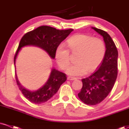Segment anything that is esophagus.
<instances>
[{
    "label": "esophagus",
    "mask_w": 129,
    "mask_h": 129,
    "mask_svg": "<svg viewBox=\"0 0 129 129\" xmlns=\"http://www.w3.org/2000/svg\"><path fill=\"white\" fill-rule=\"evenodd\" d=\"M67 79L68 80H70V81H73V80L76 79V78H73V77H71V76H68L67 77Z\"/></svg>",
    "instance_id": "esophagus-1"
}]
</instances>
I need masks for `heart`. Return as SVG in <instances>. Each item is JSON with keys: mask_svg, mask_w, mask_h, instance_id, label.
Segmentation results:
<instances>
[{"mask_svg": "<svg viewBox=\"0 0 129 129\" xmlns=\"http://www.w3.org/2000/svg\"><path fill=\"white\" fill-rule=\"evenodd\" d=\"M68 47L72 53H79L75 64L67 70V73L74 76H82L85 72H91L101 63L106 52V46L103 40L85 34L74 35L67 40ZM56 60L62 70L66 69L70 63L69 50L63 44L57 47Z\"/></svg>", "mask_w": 129, "mask_h": 129, "instance_id": "heart-1", "label": "heart"}]
</instances>
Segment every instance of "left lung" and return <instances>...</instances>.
<instances>
[{
    "instance_id": "1",
    "label": "left lung",
    "mask_w": 129,
    "mask_h": 129,
    "mask_svg": "<svg viewBox=\"0 0 129 129\" xmlns=\"http://www.w3.org/2000/svg\"><path fill=\"white\" fill-rule=\"evenodd\" d=\"M92 28L103 37L106 52L96 72L82 79V87L78 97L84 103L90 106L103 101L113 88L118 75V56L116 47L110 35L101 29Z\"/></svg>"
}]
</instances>
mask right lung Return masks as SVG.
<instances>
[{"instance_id":"right-lung-1","label":"right lung","mask_w":129,"mask_h":129,"mask_svg":"<svg viewBox=\"0 0 129 129\" xmlns=\"http://www.w3.org/2000/svg\"><path fill=\"white\" fill-rule=\"evenodd\" d=\"M73 30V29H57L50 26L43 25L26 33L22 37L19 44L14 56V65L19 51L22 47L26 45L39 47L45 50L51 58L54 59L57 47ZM66 79V74L53 69L49 78L41 88L36 91H29L20 85L16 75V82L19 90L29 101L35 104L44 103L49 100L58 91L60 85Z\"/></svg>"}]
</instances>
